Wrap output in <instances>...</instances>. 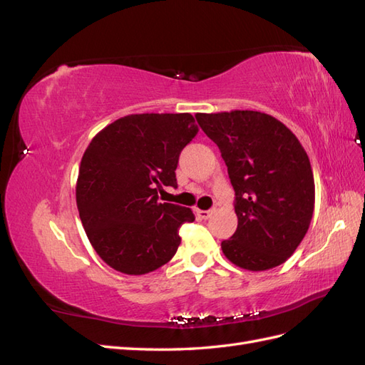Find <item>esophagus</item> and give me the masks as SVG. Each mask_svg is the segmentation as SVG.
<instances>
[{"label":"esophagus","instance_id":"34e87169","mask_svg":"<svg viewBox=\"0 0 365 365\" xmlns=\"http://www.w3.org/2000/svg\"><path fill=\"white\" fill-rule=\"evenodd\" d=\"M212 213H213V210H196V215L201 219H208L210 216H212Z\"/></svg>","mask_w":365,"mask_h":365}]
</instances>
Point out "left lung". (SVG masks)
I'll return each instance as SVG.
<instances>
[{
  "label": "left lung",
  "instance_id": "1",
  "mask_svg": "<svg viewBox=\"0 0 365 365\" xmlns=\"http://www.w3.org/2000/svg\"><path fill=\"white\" fill-rule=\"evenodd\" d=\"M195 117L217 145L236 193L237 230L222 240V252L248 271L279 267L300 245L314 215V173L302 143L259 111Z\"/></svg>",
  "mask_w": 365,
  "mask_h": 365
}]
</instances>
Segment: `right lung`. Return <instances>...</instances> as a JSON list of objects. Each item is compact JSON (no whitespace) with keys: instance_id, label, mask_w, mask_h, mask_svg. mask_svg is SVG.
<instances>
[{"instance_id":"obj_1","label":"right lung","mask_w":365,"mask_h":365,"mask_svg":"<svg viewBox=\"0 0 365 365\" xmlns=\"http://www.w3.org/2000/svg\"><path fill=\"white\" fill-rule=\"evenodd\" d=\"M197 130L189 113L132 114L108 125L86 148L77 210L93 248L115 271L148 274L175 256L178 230L195 215L158 202V190L176 187L180 153Z\"/></svg>"}]
</instances>
